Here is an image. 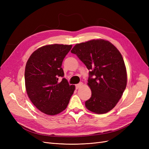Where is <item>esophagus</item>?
I'll use <instances>...</instances> for the list:
<instances>
[{"instance_id":"obj_1","label":"esophagus","mask_w":149,"mask_h":149,"mask_svg":"<svg viewBox=\"0 0 149 149\" xmlns=\"http://www.w3.org/2000/svg\"><path fill=\"white\" fill-rule=\"evenodd\" d=\"M83 85V83H79V84H76L75 85V87H76V89H78V88H79L81 86Z\"/></svg>"}]
</instances>
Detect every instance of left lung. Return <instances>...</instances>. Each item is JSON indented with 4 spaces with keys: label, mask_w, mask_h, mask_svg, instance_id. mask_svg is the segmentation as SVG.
Here are the masks:
<instances>
[{
    "label": "left lung",
    "mask_w": 149,
    "mask_h": 149,
    "mask_svg": "<svg viewBox=\"0 0 149 149\" xmlns=\"http://www.w3.org/2000/svg\"><path fill=\"white\" fill-rule=\"evenodd\" d=\"M75 54L89 71L91 97L85 102L90 111L104 114L116 106L127 84V73L120 53L109 42L92 40L76 44Z\"/></svg>",
    "instance_id": "obj_1"
}]
</instances>
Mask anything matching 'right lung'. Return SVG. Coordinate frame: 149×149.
<instances>
[{"mask_svg":"<svg viewBox=\"0 0 149 149\" xmlns=\"http://www.w3.org/2000/svg\"><path fill=\"white\" fill-rule=\"evenodd\" d=\"M72 45L54 44L40 47L26 62L25 83L26 93L34 106L48 115L64 111L73 94L75 86L63 78L61 68L65 57ZM63 78L60 82L58 78Z\"/></svg>","mask_w":149,"mask_h":149,"instance_id":"obj_1","label":"right lung"}]
</instances>
